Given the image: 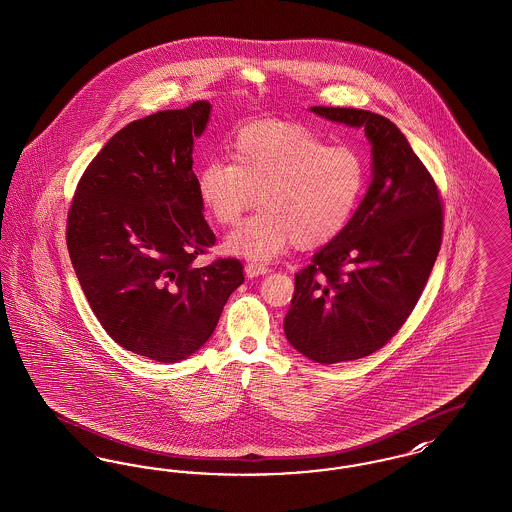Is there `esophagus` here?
<instances>
[{
	"label": "esophagus",
	"instance_id": "obj_1",
	"mask_svg": "<svg viewBox=\"0 0 512 512\" xmlns=\"http://www.w3.org/2000/svg\"><path fill=\"white\" fill-rule=\"evenodd\" d=\"M267 272H271V269L267 265H263V263H247V267H245V274L249 278L259 276V274H267Z\"/></svg>",
	"mask_w": 512,
	"mask_h": 512
}]
</instances>
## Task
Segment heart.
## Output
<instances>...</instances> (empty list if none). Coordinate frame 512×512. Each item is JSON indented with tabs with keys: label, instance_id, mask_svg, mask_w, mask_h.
I'll return each instance as SVG.
<instances>
[{
	"label": "heart",
	"instance_id": "heart-1",
	"mask_svg": "<svg viewBox=\"0 0 512 512\" xmlns=\"http://www.w3.org/2000/svg\"><path fill=\"white\" fill-rule=\"evenodd\" d=\"M232 162L211 158L195 174L207 214L232 226L259 197L263 209L226 238V251L271 261L292 241L317 249L338 238L360 205L367 166L348 145H329L315 129L290 121H255L236 131Z\"/></svg>",
	"mask_w": 512,
	"mask_h": 512
}]
</instances>
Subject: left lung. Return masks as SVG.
<instances>
[{"label": "left lung", "instance_id": "8db88e82", "mask_svg": "<svg viewBox=\"0 0 512 512\" xmlns=\"http://www.w3.org/2000/svg\"><path fill=\"white\" fill-rule=\"evenodd\" d=\"M313 114L363 127L373 180L344 232L296 274L284 317L288 342L317 363L360 360L383 348L420 300L443 240L439 189L391 120L356 108Z\"/></svg>", "mask_w": 512, "mask_h": 512}]
</instances>
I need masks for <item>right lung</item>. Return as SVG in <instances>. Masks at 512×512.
I'll list each match as a JSON object with an SVG mask.
<instances>
[{"label": "right lung", "instance_id": "1", "mask_svg": "<svg viewBox=\"0 0 512 512\" xmlns=\"http://www.w3.org/2000/svg\"><path fill=\"white\" fill-rule=\"evenodd\" d=\"M207 100L131 121L94 156L67 216V249L104 331L162 363L195 354L243 282L238 259L193 267L214 245L193 172Z\"/></svg>", "mask_w": 512, "mask_h": 512}]
</instances>
